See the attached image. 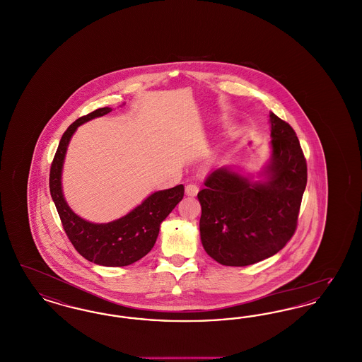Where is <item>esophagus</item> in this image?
<instances>
[{"mask_svg":"<svg viewBox=\"0 0 362 362\" xmlns=\"http://www.w3.org/2000/svg\"><path fill=\"white\" fill-rule=\"evenodd\" d=\"M198 191H199V187L197 185H194V183H189V185L186 186V194L189 195V197H195L198 194Z\"/></svg>","mask_w":362,"mask_h":362,"instance_id":"obj_1","label":"esophagus"}]
</instances>
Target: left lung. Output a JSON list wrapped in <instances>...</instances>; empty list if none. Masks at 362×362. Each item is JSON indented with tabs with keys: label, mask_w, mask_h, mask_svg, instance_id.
<instances>
[{
	"label": "left lung",
	"mask_w": 362,
	"mask_h": 362,
	"mask_svg": "<svg viewBox=\"0 0 362 362\" xmlns=\"http://www.w3.org/2000/svg\"><path fill=\"white\" fill-rule=\"evenodd\" d=\"M270 124L272 155L258 180L224 165L198 192L201 241L220 264L241 267L270 258L296 230L307 161L291 124L273 112Z\"/></svg>",
	"instance_id": "1"
}]
</instances>
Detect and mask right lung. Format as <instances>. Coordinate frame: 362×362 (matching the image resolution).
<instances>
[{
    "label": "right lung",
    "instance_id": "add662e5",
    "mask_svg": "<svg viewBox=\"0 0 362 362\" xmlns=\"http://www.w3.org/2000/svg\"><path fill=\"white\" fill-rule=\"evenodd\" d=\"M112 108H98L73 122L59 141L50 170V194L62 221V226L81 257L105 266H129L144 258L155 245L160 225L183 199V185L160 189L145 198L137 207L118 220L96 224L86 221L70 209L62 192V168L70 138L77 127L88 121L103 117Z\"/></svg>",
    "mask_w": 362,
    "mask_h": 362
}]
</instances>
